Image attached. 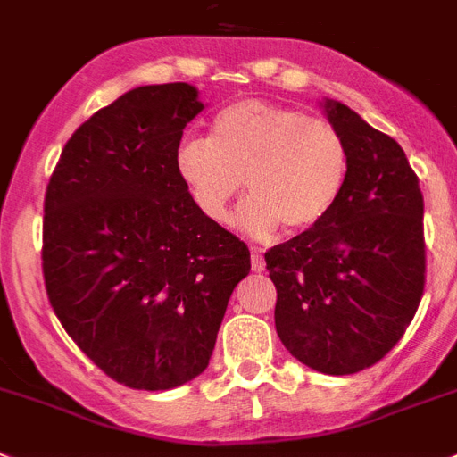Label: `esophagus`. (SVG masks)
<instances>
[{
  "label": "esophagus",
  "mask_w": 457,
  "mask_h": 457,
  "mask_svg": "<svg viewBox=\"0 0 457 457\" xmlns=\"http://www.w3.org/2000/svg\"><path fill=\"white\" fill-rule=\"evenodd\" d=\"M252 270L254 272L266 270V261H263V256H261V252L256 247H252Z\"/></svg>",
  "instance_id": "obj_1"
}]
</instances>
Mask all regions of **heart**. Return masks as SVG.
<instances>
[{
    "label": "heart",
    "mask_w": 457,
    "mask_h": 457,
    "mask_svg": "<svg viewBox=\"0 0 457 457\" xmlns=\"http://www.w3.org/2000/svg\"><path fill=\"white\" fill-rule=\"evenodd\" d=\"M175 173L214 224L228 221L245 178L252 196L236 221L247 236L266 240L282 224L300 233L333 212L349 178V147L326 117L247 99L212 117L210 138L182 140Z\"/></svg>",
    "instance_id": "b5f03b06"
}]
</instances>
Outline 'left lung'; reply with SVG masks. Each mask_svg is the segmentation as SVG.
<instances>
[{
	"mask_svg": "<svg viewBox=\"0 0 457 457\" xmlns=\"http://www.w3.org/2000/svg\"><path fill=\"white\" fill-rule=\"evenodd\" d=\"M345 136L349 178L333 212L266 252L275 328L323 374L370 368L400 342L425 284L423 194L404 150L340 101H321Z\"/></svg>",
	"mask_w": 457,
	"mask_h": 457,
	"instance_id": "left-lung-1",
	"label": "left lung"
}]
</instances>
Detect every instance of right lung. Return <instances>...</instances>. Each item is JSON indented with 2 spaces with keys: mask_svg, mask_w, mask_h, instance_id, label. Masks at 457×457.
<instances>
[{
  "mask_svg": "<svg viewBox=\"0 0 457 457\" xmlns=\"http://www.w3.org/2000/svg\"><path fill=\"white\" fill-rule=\"evenodd\" d=\"M189 83L143 85L101 108L62 150L46 191L43 279L85 356L138 391L208 368L249 249L203 217L175 173L203 111Z\"/></svg>",
  "mask_w": 457,
  "mask_h": 457,
  "instance_id": "obj_1",
  "label": "right lung"
}]
</instances>
